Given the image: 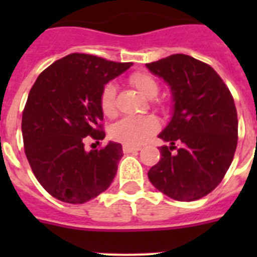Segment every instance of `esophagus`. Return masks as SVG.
I'll list each match as a JSON object with an SVG mask.
<instances>
[{"mask_svg": "<svg viewBox=\"0 0 257 257\" xmlns=\"http://www.w3.org/2000/svg\"><path fill=\"white\" fill-rule=\"evenodd\" d=\"M122 151L125 153H133V152H139L141 151V147H135V145H128V144H124L122 145Z\"/></svg>", "mask_w": 257, "mask_h": 257, "instance_id": "obj_1", "label": "esophagus"}]
</instances>
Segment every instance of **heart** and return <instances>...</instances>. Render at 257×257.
<instances>
[{
    "instance_id": "b5f03b06",
    "label": "heart",
    "mask_w": 257,
    "mask_h": 257,
    "mask_svg": "<svg viewBox=\"0 0 257 257\" xmlns=\"http://www.w3.org/2000/svg\"><path fill=\"white\" fill-rule=\"evenodd\" d=\"M131 82L143 96L153 98L159 93V84L155 78L144 72H137L131 76ZM101 109L105 116L112 117L116 113V86L106 84L101 92ZM159 122L153 116H128L117 121L110 128V135L114 140L128 145L141 144L143 141L156 132Z\"/></svg>"
}]
</instances>
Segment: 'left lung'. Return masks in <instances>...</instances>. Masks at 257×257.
Masks as SVG:
<instances>
[{
	"label": "left lung",
	"mask_w": 257,
	"mask_h": 257,
	"mask_svg": "<svg viewBox=\"0 0 257 257\" xmlns=\"http://www.w3.org/2000/svg\"><path fill=\"white\" fill-rule=\"evenodd\" d=\"M149 72L171 88V121L159 135L169 147L149 169V181L177 201H195L223 180L237 145V113L233 97L208 64L172 54L147 64ZM175 142L180 148L172 153Z\"/></svg>",
	"instance_id": "1"
}]
</instances>
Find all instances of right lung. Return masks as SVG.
Masks as SVG:
<instances>
[{"mask_svg":"<svg viewBox=\"0 0 257 257\" xmlns=\"http://www.w3.org/2000/svg\"><path fill=\"white\" fill-rule=\"evenodd\" d=\"M132 62H113L92 54L72 53L37 77L22 113L25 155L36 179L64 203L82 204L106 191L122 157V147L109 141L85 151L88 136L104 140V86Z\"/></svg>","mask_w":257,"mask_h":257,"instance_id":"1","label":"right lung"}]
</instances>
